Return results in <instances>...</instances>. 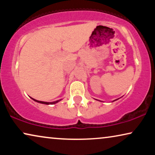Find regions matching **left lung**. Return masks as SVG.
Returning a JSON list of instances; mask_svg holds the SVG:
<instances>
[{
  "instance_id": "left-lung-1",
  "label": "left lung",
  "mask_w": 155,
  "mask_h": 155,
  "mask_svg": "<svg viewBox=\"0 0 155 155\" xmlns=\"http://www.w3.org/2000/svg\"><path fill=\"white\" fill-rule=\"evenodd\" d=\"M116 100H114V101H116Z\"/></svg>"
}]
</instances>
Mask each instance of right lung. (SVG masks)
Listing matches in <instances>:
<instances>
[{"label":"right lung","instance_id":"1","mask_svg":"<svg viewBox=\"0 0 155 155\" xmlns=\"http://www.w3.org/2000/svg\"><path fill=\"white\" fill-rule=\"evenodd\" d=\"M33 99L34 101H37V102H38V103H41V104H47V105H48V104H56V103H58V101H60L61 99H59V100H57V101H52V102H46V101H38V100H37V99H33V98H31Z\"/></svg>","mask_w":155,"mask_h":155}]
</instances>
